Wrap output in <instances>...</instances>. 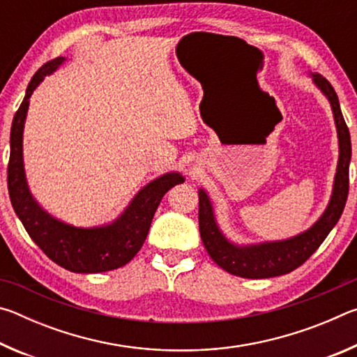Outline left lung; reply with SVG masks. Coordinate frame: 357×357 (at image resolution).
I'll list each match as a JSON object with an SVG mask.
<instances>
[{
	"mask_svg": "<svg viewBox=\"0 0 357 357\" xmlns=\"http://www.w3.org/2000/svg\"><path fill=\"white\" fill-rule=\"evenodd\" d=\"M315 86L328 99L338 140V160L335 168L334 184H332L328 206L318 220L310 228L296 236L279 241H261V243L238 244L229 239L217 223L213 202L208 192L198 189V223L200 234L209 257L227 273L244 277V279H269V277L283 275L309 259L313 252L323 244L326 236L340 219L348 198L349 187V162H351V138L345 119L338 104V98L331 83L319 74H309Z\"/></svg>",
	"mask_w": 357,
	"mask_h": 357,
	"instance_id": "8db88e82",
	"label": "left lung"
}]
</instances>
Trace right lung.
<instances>
[{
	"instance_id": "1",
	"label": "right lung",
	"mask_w": 357,
	"mask_h": 357,
	"mask_svg": "<svg viewBox=\"0 0 357 357\" xmlns=\"http://www.w3.org/2000/svg\"><path fill=\"white\" fill-rule=\"evenodd\" d=\"M66 58L45 63L36 72L26 88L25 99L17 110L10 128V155L8 189L12 208L39 249L61 268L77 274H96L128 264L142 249L151 222L165 193L185 178L179 172H168L149 181L138 190L116 219L96 227H74L58 220L40 208L29 190L23 162V130L29 98L47 75L59 69Z\"/></svg>"
}]
</instances>
